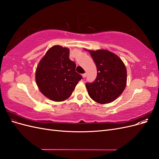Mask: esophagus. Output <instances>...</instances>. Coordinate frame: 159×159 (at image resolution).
Wrapping results in <instances>:
<instances>
[{"instance_id": "obj_1", "label": "esophagus", "mask_w": 159, "mask_h": 159, "mask_svg": "<svg viewBox=\"0 0 159 159\" xmlns=\"http://www.w3.org/2000/svg\"><path fill=\"white\" fill-rule=\"evenodd\" d=\"M86 75H87V74H86L85 73V74H82V76H83V78H85Z\"/></svg>"}]
</instances>
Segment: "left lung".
<instances>
[{"label": "left lung", "mask_w": 159, "mask_h": 159, "mask_svg": "<svg viewBox=\"0 0 159 159\" xmlns=\"http://www.w3.org/2000/svg\"><path fill=\"white\" fill-rule=\"evenodd\" d=\"M84 50L89 52L98 70L95 80L85 85L89 97L100 104L113 102L127 85V69L123 61L107 50Z\"/></svg>", "instance_id": "8db88e82"}]
</instances>
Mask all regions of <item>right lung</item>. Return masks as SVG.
Instances as JSON below:
<instances>
[{
    "label": "right lung",
    "instance_id": "add662e5",
    "mask_svg": "<svg viewBox=\"0 0 159 159\" xmlns=\"http://www.w3.org/2000/svg\"><path fill=\"white\" fill-rule=\"evenodd\" d=\"M70 49L59 45L51 47L38 63L36 82L40 92L54 102L68 99L82 78L70 60Z\"/></svg>",
    "mask_w": 159,
    "mask_h": 159
}]
</instances>
